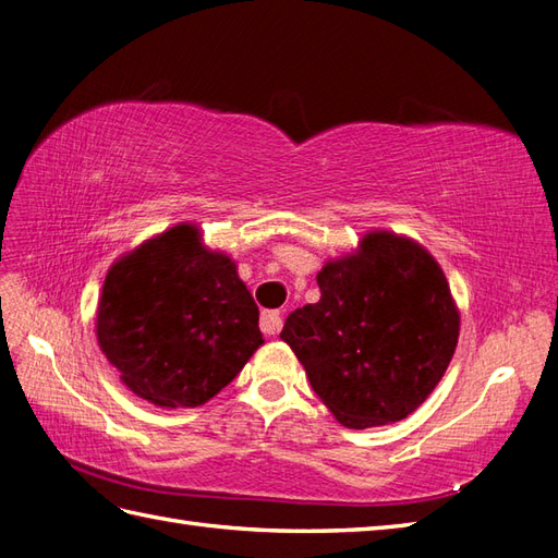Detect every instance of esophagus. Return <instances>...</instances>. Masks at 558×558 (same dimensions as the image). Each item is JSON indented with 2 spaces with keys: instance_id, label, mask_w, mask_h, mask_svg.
Listing matches in <instances>:
<instances>
[{
  "instance_id": "34e87169",
  "label": "esophagus",
  "mask_w": 558,
  "mask_h": 558,
  "mask_svg": "<svg viewBox=\"0 0 558 558\" xmlns=\"http://www.w3.org/2000/svg\"><path fill=\"white\" fill-rule=\"evenodd\" d=\"M282 328L280 311H264L262 314V332L264 335H278Z\"/></svg>"
}]
</instances>
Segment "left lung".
<instances>
[{"label":"left lung","instance_id":"left-lung-1","mask_svg":"<svg viewBox=\"0 0 558 558\" xmlns=\"http://www.w3.org/2000/svg\"><path fill=\"white\" fill-rule=\"evenodd\" d=\"M320 300L292 311L280 338L318 399L347 427L407 418L427 399L459 342V308L418 242L373 230L316 276Z\"/></svg>","mask_w":558,"mask_h":558}]
</instances>
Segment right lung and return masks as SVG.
Wrapping results in <instances>:
<instances>
[{"label":"right lung","mask_w":558,"mask_h":558,"mask_svg":"<svg viewBox=\"0 0 558 558\" xmlns=\"http://www.w3.org/2000/svg\"><path fill=\"white\" fill-rule=\"evenodd\" d=\"M97 340L128 390L194 409L235 378L264 335L235 262L206 250L197 226L178 223L109 268Z\"/></svg>","instance_id":"obj_1"}]
</instances>
